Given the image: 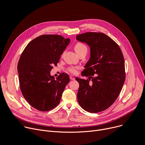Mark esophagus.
<instances>
[{"instance_id":"obj_1","label":"esophagus","mask_w":145,"mask_h":145,"mask_svg":"<svg viewBox=\"0 0 145 145\" xmlns=\"http://www.w3.org/2000/svg\"><path fill=\"white\" fill-rule=\"evenodd\" d=\"M74 78H74V76H70V79H71V80H74Z\"/></svg>"}]
</instances>
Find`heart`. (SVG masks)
I'll use <instances>...</instances> for the list:
<instances>
[{
  "instance_id": "heart-1",
  "label": "heart",
  "mask_w": 145,
  "mask_h": 145,
  "mask_svg": "<svg viewBox=\"0 0 145 145\" xmlns=\"http://www.w3.org/2000/svg\"><path fill=\"white\" fill-rule=\"evenodd\" d=\"M74 50H75L76 52H77V54H80V52L85 51H87V47L86 46V45H84L83 43H76L74 46ZM68 71L71 73L75 74L77 72V68H69Z\"/></svg>"
}]
</instances>
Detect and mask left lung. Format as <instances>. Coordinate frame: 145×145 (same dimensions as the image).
I'll list each match as a JSON object with an SVG mask.
<instances>
[{"mask_svg":"<svg viewBox=\"0 0 145 145\" xmlns=\"http://www.w3.org/2000/svg\"><path fill=\"white\" fill-rule=\"evenodd\" d=\"M77 40L90 48V58L82 75L77 100L80 106L90 113L107 109L119 95L125 79L124 59L118 45L103 33L86 32L76 36ZM91 81L90 82V78Z\"/></svg>","mask_w":145,"mask_h":145,"instance_id":"8db88e82","label":"left lung"}]
</instances>
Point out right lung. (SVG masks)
Instances as JSON below:
<instances>
[{"mask_svg": "<svg viewBox=\"0 0 145 145\" xmlns=\"http://www.w3.org/2000/svg\"><path fill=\"white\" fill-rule=\"evenodd\" d=\"M69 43V38L60 35L39 36L26 46L20 58L17 69L21 93L29 105L39 111L56 108L70 81L65 73L56 79L50 74L52 66L57 65Z\"/></svg>", "mask_w": 145, "mask_h": 145, "instance_id": "obj_1", "label": "right lung"}]
</instances>
